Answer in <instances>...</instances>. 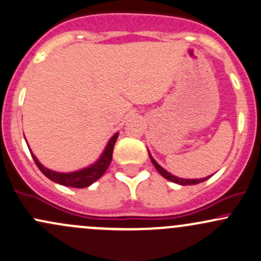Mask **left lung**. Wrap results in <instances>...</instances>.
<instances>
[{
    "mask_svg": "<svg viewBox=\"0 0 261 261\" xmlns=\"http://www.w3.org/2000/svg\"><path fill=\"white\" fill-rule=\"evenodd\" d=\"M148 155H149V158H151V162H152V163H153V166L155 167V169H157L158 172H160V174H161L162 176H163V178L168 179V180H170V181L176 182V184H180V185H194V184H199V182H202V181L207 180L210 176H211V175L206 176V178H202V179H182V178H178V176L170 174V173L167 172L166 169L162 168L160 164H158L157 162H155V161L153 160V158H152V155H151V153H149V152H148Z\"/></svg>",
    "mask_w": 261,
    "mask_h": 261,
    "instance_id": "1",
    "label": "left lung"
}]
</instances>
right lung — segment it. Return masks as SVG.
<instances>
[{
  "label": "right lung",
  "mask_w": 261,
  "mask_h": 261,
  "mask_svg": "<svg viewBox=\"0 0 261 261\" xmlns=\"http://www.w3.org/2000/svg\"><path fill=\"white\" fill-rule=\"evenodd\" d=\"M118 136H119V133H116L112 139L109 140V142H108L107 147L103 151V153H101L99 160L95 162V163H93L92 166L77 170V172H71V173L54 172L51 169L45 168L43 164L37 160V157L33 154V152H31V153H32L33 160L35 162V164H37L38 168L40 169V172L43 173L45 176H47L50 180L58 182L60 185H65V187L87 188L89 187V185H92L94 181H97L98 179L106 173L108 167H109L110 162H112L114 145H115ZM29 151H31V148H29Z\"/></svg>",
  "instance_id": "1"
}]
</instances>
